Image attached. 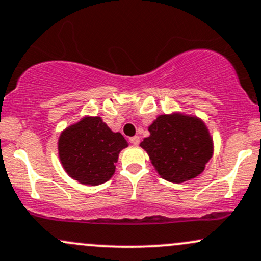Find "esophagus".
<instances>
[{"instance_id": "1", "label": "esophagus", "mask_w": 261, "mask_h": 261, "mask_svg": "<svg viewBox=\"0 0 261 261\" xmlns=\"http://www.w3.org/2000/svg\"><path fill=\"white\" fill-rule=\"evenodd\" d=\"M128 141H130L133 145H139L140 138H139V136H133V138L128 139Z\"/></svg>"}]
</instances>
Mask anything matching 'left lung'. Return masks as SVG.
Instances as JSON below:
<instances>
[{"mask_svg":"<svg viewBox=\"0 0 261 261\" xmlns=\"http://www.w3.org/2000/svg\"><path fill=\"white\" fill-rule=\"evenodd\" d=\"M140 144L161 177L184 182L201 174L213 155V140L204 122L184 115H161Z\"/></svg>","mask_w":261,"mask_h":261,"instance_id":"left-lung-1","label":"left lung"}]
</instances>
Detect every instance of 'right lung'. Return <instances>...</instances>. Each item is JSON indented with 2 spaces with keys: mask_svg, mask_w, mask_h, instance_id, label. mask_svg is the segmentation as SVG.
<instances>
[{
  "mask_svg": "<svg viewBox=\"0 0 261 261\" xmlns=\"http://www.w3.org/2000/svg\"><path fill=\"white\" fill-rule=\"evenodd\" d=\"M127 146L100 117H86L70 126L59 140V153L68 175L84 185H100L114 175L119 153Z\"/></svg>",
  "mask_w": 261,
  "mask_h": 261,
  "instance_id": "right-lung-1",
  "label": "right lung"
}]
</instances>
